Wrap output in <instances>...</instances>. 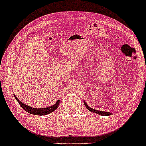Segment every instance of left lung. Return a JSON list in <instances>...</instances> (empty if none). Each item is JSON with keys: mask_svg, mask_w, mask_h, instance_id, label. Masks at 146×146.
Masks as SVG:
<instances>
[{"mask_svg": "<svg viewBox=\"0 0 146 146\" xmlns=\"http://www.w3.org/2000/svg\"><path fill=\"white\" fill-rule=\"evenodd\" d=\"M84 105L86 106V107L87 108V109H88L90 110V111L93 112V113H97V114H99V115H102V116H108V115H112L111 113H110V112H105V111H101V110H95V109H93L92 108H90L89 106H88V105L86 104V103L85 102H84Z\"/></svg>", "mask_w": 146, "mask_h": 146, "instance_id": "left-lung-1", "label": "left lung"}]
</instances>
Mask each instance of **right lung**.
Returning <instances> with one entry per match:
<instances>
[{
	"label": "right lung",
	"mask_w": 146,
	"mask_h": 146,
	"mask_svg": "<svg viewBox=\"0 0 146 146\" xmlns=\"http://www.w3.org/2000/svg\"><path fill=\"white\" fill-rule=\"evenodd\" d=\"M14 98H16V100H17L18 104L22 108L24 109L25 111H27V113L30 114H32V115H46L48 114L53 113V111H55L57 108H58V106H59L60 103V100H58L56 104L54 105L51 106L46 107V108H32V107L29 106L25 104L24 103L20 101L17 98V97L14 95Z\"/></svg>",
	"instance_id": "obj_1"
}]
</instances>
